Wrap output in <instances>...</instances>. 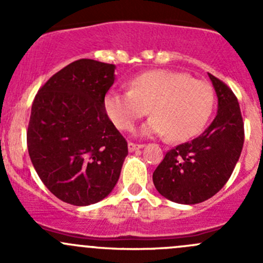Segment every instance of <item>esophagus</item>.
I'll return each instance as SVG.
<instances>
[{
  "mask_svg": "<svg viewBox=\"0 0 263 263\" xmlns=\"http://www.w3.org/2000/svg\"><path fill=\"white\" fill-rule=\"evenodd\" d=\"M142 147H144V145H141V144H134V142H129L128 144L129 153H134V151L140 150V148H142Z\"/></svg>",
  "mask_w": 263,
  "mask_h": 263,
  "instance_id": "esophagus-1",
  "label": "esophagus"
}]
</instances>
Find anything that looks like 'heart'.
Returning a JSON list of instances; mask_svg holds the SVG:
<instances>
[{
	"mask_svg": "<svg viewBox=\"0 0 263 263\" xmlns=\"http://www.w3.org/2000/svg\"><path fill=\"white\" fill-rule=\"evenodd\" d=\"M104 110L117 128L129 131L135 123L154 115L140 128L144 136L168 135L184 141L200 134L214 109L213 87L205 81L173 71L155 70L132 79L129 90H112L104 97Z\"/></svg>",
	"mask_w": 263,
	"mask_h": 263,
	"instance_id": "1",
	"label": "heart"
}]
</instances>
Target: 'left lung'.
Returning a JSON list of instances; mask_svg holds the SVG:
<instances>
[{
    "mask_svg": "<svg viewBox=\"0 0 263 263\" xmlns=\"http://www.w3.org/2000/svg\"><path fill=\"white\" fill-rule=\"evenodd\" d=\"M209 78L217 97L216 117L200 136L169 150L153 173L158 192L183 205L203 202L224 187L245 142L237 97L219 79Z\"/></svg>",
    "mask_w": 263,
    "mask_h": 263,
    "instance_id": "8db88e82",
    "label": "left lung"
}]
</instances>
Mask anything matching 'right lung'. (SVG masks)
I'll return each mask as SVG.
<instances>
[{
	"label": "right lung",
	"mask_w": 263,
	"mask_h": 263,
	"mask_svg": "<svg viewBox=\"0 0 263 263\" xmlns=\"http://www.w3.org/2000/svg\"><path fill=\"white\" fill-rule=\"evenodd\" d=\"M116 66L70 63L39 89L26 134L30 160L57 198L87 206L107 197L128 154L127 141L104 110Z\"/></svg>",
	"instance_id": "1"
}]
</instances>
